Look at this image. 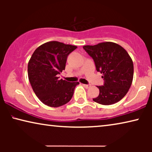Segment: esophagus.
Listing matches in <instances>:
<instances>
[{"label": "esophagus", "mask_w": 152, "mask_h": 152, "mask_svg": "<svg viewBox=\"0 0 152 152\" xmlns=\"http://www.w3.org/2000/svg\"><path fill=\"white\" fill-rule=\"evenodd\" d=\"M83 86H84L85 88H88L90 87V85H88V84H83Z\"/></svg>", "instance_id": "1"}]
</instances>
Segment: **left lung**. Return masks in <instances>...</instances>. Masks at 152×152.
<instances>
[{
	"mask_svg": "<svg viewBox=\"0 0 152 152\" xmlns=\"http://www.w3.org/2000/svg\"><path fill=\"white\" fill-rule=\"evenodd\" d=\"M83 48L93 58L104 80L103 86H97L99 94L93 100L103 105L119 102L127 93L134 77V64L127 52L113 42L84 45Z\"/></svg>",
	"mask_w": 152,
	"mask_h": 152,
	"instance_id": "8db88e82",
	"label": "left lung"
}]
</instances>
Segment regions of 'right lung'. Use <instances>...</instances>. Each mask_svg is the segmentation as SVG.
Wrapping results in <instances>:
<instances>
[{
	"instance_id": "right-lung-1",
	"label": "right lung",
	"mask_w": 152,
	"mask_h": 152,
	"mask_svg": "<svg viewBox=\"0 0 152 152\" xmlns=\"http://www.w3.org/2000/svg\"><path fill=\"white\" fill-rule=\"evenodd\" d=\"M75 45L49 41L37 48L28 66L30 83L38 98L50 107H59L71 99L75 88L80 83L70 82L57 77L65 70L68 55Z\"/></svg>"
}]
</instances>
